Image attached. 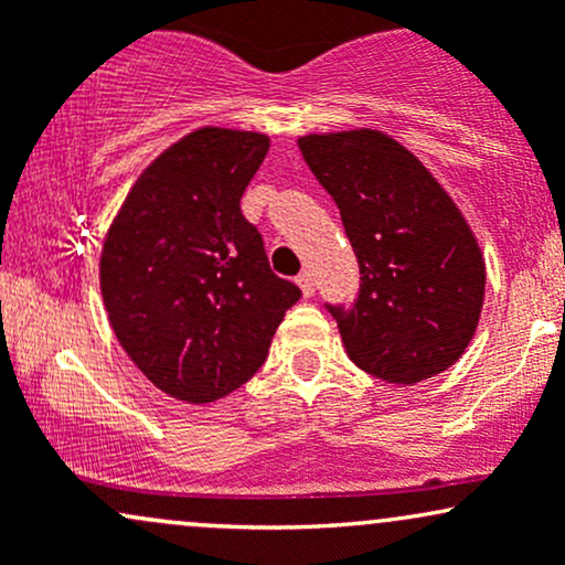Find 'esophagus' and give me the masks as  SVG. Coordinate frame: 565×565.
Returning <instances> with one entry per match:
<instances>
[{"label": "esophagus", "mask_w": 565, "mask_h": 565, "mask_svg": "<svg viewBox=\"0 0 565 565\" xmlns=\"http://www.w3.org/2000/svg\"><path fill=\"white\" fill-rule=\"evenodd\" d=\"M297 287L302 289V295H305V297H313V291H316L313 274H310V270H302V274L297 276Z\"/></svg>", "instance_id": "obj_1"}]
</instances>
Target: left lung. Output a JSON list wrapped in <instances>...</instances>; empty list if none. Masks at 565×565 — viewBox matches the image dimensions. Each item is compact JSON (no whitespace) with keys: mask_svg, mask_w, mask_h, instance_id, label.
Returning <instances> with one entry per match:
<instances>
[{"mask_svg":"<svg viewBox=\"0 0 565 565\" xmlns=\"http://www.w3.org/2000/svg\"><path fill=\"white\" fill-rule=\"evenodd\" d=\"M359 260V295L327 302L350 361L414 385L449 369L476 334L486 268L470 225L423 161L372 129L300 138Z\"/></svg>","mask_w":565,"mask_h":565,"instance_id":"1","label":"left lung"}]
</instances>
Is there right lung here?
Instances as JSON below:
<instances>
[{"label":"right lung","mask_w":565,"mask_h":565,"mask_svg":"<svg viewBox=\"0 0 565 565\" xmlns=\"http://www.w3.org/2000/svg\"><path fill=\"white\" fill-rule=\"evenodd\" d=\"M268 138L204 127L140 174L103 244L100 289L116 340L159 391L210 404L268 359L302 297L268 265L244 188Z\"/></svg>","instance_id":"add662e5"}]
</instances>
